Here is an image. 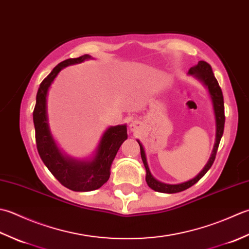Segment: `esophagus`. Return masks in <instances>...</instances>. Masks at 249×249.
I'll list each match as a JSON object with an SVG mask.
<instances>
[{
  "label": "esophagus",
  "instance_id": "obj_1",
  "mask_svg": "<svg viewBox=\"0 0 249 249\" xmlns=\"http://www.w3.org/2000/svg\"><path fill=\"white\" fill-rule=\"evenodd\" d=\"M139 123L138 121H132V123L130 124V129H131V131H135V130H138V128H139Z\"/></svg>",
  "mask_w": 249,
  "mask_h": 249
}]
</instances>
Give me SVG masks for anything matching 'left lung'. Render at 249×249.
Returning a JSON list of instances; mask_svg holds the SVG:
<instances>
[{
    "mask_svg": "<svg viewBox=\"0 0 249 249\" xmlns=\"http://www.w3.org/2000/svg\"><path fill=\"white\" fill-rule=\"evenodd\" d=\"M188 74L195 75L196 77L203 83L209 90V93L211 95L212 103H213V108H214V114H215V120H216V141L214 148H213L211 158L207 162L206 165L204 166L199 174H197L195 178H192L188 181L181 182V184L177 185H169V184H163V182L158 181L155 177L151 175L148 164H147V159L145 155V150L143 148V145L138 141L141 148V157L142 160H143V163L146 169V182L151 189L158 192H163V194H176V192L184 191L186 189L190 188L191 186H194L196 182L199 181L203 176L206 174V172L211 169L216 158V154L218 150V146H219L221 136L224 134V128H225V105H224V95H222L221 88L219 87V84H218L217 79L215 78L214 73H213V70L211 65L205 62V61H199V63L195 67L190 68Z\"/></svg>",
    "mask_w": 249,
    "mask_h": 249,
    "instance_id": "obj_1",
    "label": "left lung"
}]
</instances>
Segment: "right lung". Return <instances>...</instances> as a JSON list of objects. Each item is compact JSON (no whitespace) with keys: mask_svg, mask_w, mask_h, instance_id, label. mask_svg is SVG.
Here are the masks:
<instances>
[{"mask_svg":"<svg viewBox=\"0 0 249 249\" xmlns=\"http://www.w3.org/2000/svg\"><path fill=\"white\" fill-rule=\"evenodd\" d=\"M90 58L89 54H84L60 62L40 83L33 110L35 140L40 159L61 185L73 191H92L102 187L109 178L110 165L119 147L128 139L125 124L109 126L100 141L93 159L89 161L65 157L53 139L47 118V92L50 85L61 70Z\"/></svg>","mask_w":249,"mask_h":249,"instance_id":"right-lung-1","label":"right lung"}]
</instances>
